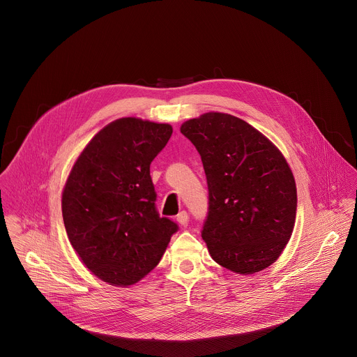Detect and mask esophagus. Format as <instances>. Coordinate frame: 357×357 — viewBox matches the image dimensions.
Masks as SVG:
<instances>
[{
    "instance_id": "obj_1",
    "label": "esophagus",
    "mask_w": 357,
    "mask_h": 357,
    "mask_svg": "<svg viewBox=\"0 0 357 357\" xmlns=\"http://www.w3.org/2000/svg\"><path fill=\"white\" fill-rule=\"evenodd\" d=\"M177 222L180 224V225H185L187 222H188V214H187V211H180L178 214H177Z\"/></svg>"
}]
</instances>
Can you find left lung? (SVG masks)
<instances>
[{
	"label": "left lung",
	"mask_w": 357,
	"mask_h": 357,
	"mask_svg": "<svg viewBox=\"0 0 357 357\" xmlns=\"http://www.w3.org/2000/svg\"><path fill=\"white\" fill-rule=\"evenodd\" d=\"M181 133L202 158L208 213L202 238L211 258L241 275L272 265L291 238L297 188L279 149L241 118L206 112Z\"/></svg>",
	"instance_id": "left-lung-1"
}]
</instances>
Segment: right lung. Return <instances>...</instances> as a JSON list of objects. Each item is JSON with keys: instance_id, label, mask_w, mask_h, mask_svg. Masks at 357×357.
I'll list each match as a JSON object with an SVG mask.
<instances>
[{"instance_id": "1", "label": "right lung", "mask_w": 357, "mask_h": 357, "mask_svg": "<svg viewBox=\"0 0 357 357\" xmlns=\"http://www.w3.org/2000/svg\"><path fill=\"white\" fill-rule=\"evenodd\" d=\"M173 128L119 118L77 158L61 194L73 249L102 282L128 287L159 264L177 224L159 217L150 165Z\"/></svg>"}]
</instances>
